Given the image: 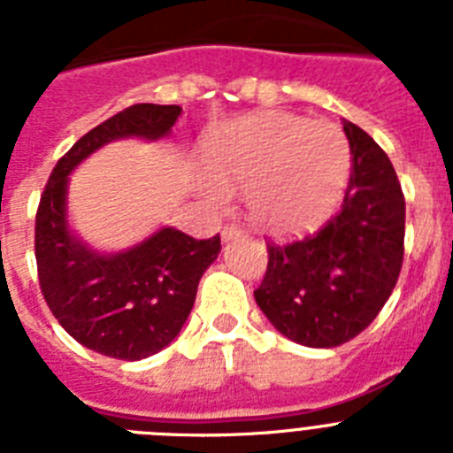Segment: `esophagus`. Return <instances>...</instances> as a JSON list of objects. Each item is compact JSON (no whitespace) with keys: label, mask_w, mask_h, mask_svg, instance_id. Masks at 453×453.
I'll list each match as a JSON object with an SVG mask.
<instances>
[{"label":"esophagus","mask_w":453,"mask_h":453,"mask_svg":"<svg viewBox=\"0 0 453 453\" xmlns=\"http://www.w3.org/2000/svg\"><path fill=\"white\" fill-rule=\"evenodd\" d=\"M245 234V231L240 229L238 224H226L222 229V240H234V238H240V235Z\"/></svg>","instance_id":"34e87169"}]
</instances>
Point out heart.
I'll return each mask as SVG.
<instances>
[{
  "mask_svg": "<svg viewBox=\"0 0 453 453\" xmlns=\"http://www.w3.org/2000/svg\"><path fill=\"white\" fill-rule=\"evenodd\" d=\"M206 165L219 186H247V208L261 229L288 235L313 229L338 208L351 151L335 124L270 111L218 131Z\"/></svg>",
  "mask_w": 453,
  "mask_h": 453,
  "instance_id": "obj_1",
  "label": "heart"
}]
</instances>
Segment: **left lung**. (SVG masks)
<instances>
[{
  "label": "left lung",
  "mask_w": 453,
  "mask_h": 453,
  "mask_svg": "<svg viewBox=\"0 0 453 453\" xmlns=\"http://www.w3.org/2000/svg\"><path fill=\"white\" fill-rule=\"evenodd\" d=\"M351 174L338 213L315 234L267 242L254 290L276 331L306 347H338L365 331L392 295L403 263L406 202L386 151L342 122Z\"/></svg>",
  "instance_id": "8db88e82"
}]
</instances>
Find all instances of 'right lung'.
<instances>
[{"instance_id": "1", "label": "right lung", "mask_w": 453, "mask_h": 453, "mask_svg": "<svg viewBox=\"0 0 453 453\" xmlns=\"http://www.w3.org/2000/svg\"><path fill=\"white\" fill-rule=\"evenodd\" d=\"M181 106L134 104L79 138L56 163L35 213V263L47 306L63 329L97 354L140 361L177 338L206 267L218 258L219 235L197 240L161 229L122 254L104 256L67 229V174L111 140L170 134Z\"/></svg>"}]
</instances>
